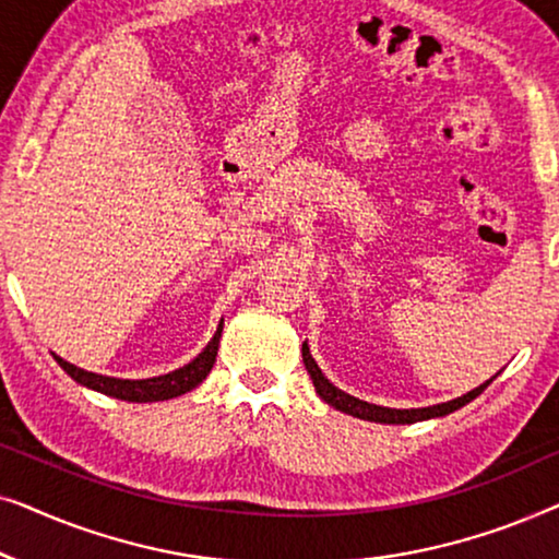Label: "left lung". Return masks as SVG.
Listing matches in <instances>:
<instances>
[{
  "instance_id": "left-lung-1",
  "label": "left lung",
  "mask_w": 559,
  "mask_h": 559,
  "mask_svg": "<svg viewBox=\"0 0 559 559\" xmlns=\"http://www.w3.org/2000/svg\"><path fill=\"white\" fill-rule=\"evenodd\" d=\"M302 361H305V369H308V373H310L312 384H316V392L320 394V400L328 402L331 407H335L338 412H346V415H350V417L369 419V423H381V425H412V423H423V419H430V417L450 415V412L461 409L463 404L476 400V396L484 392V389L496 379V377H491L486 381V384L476 386L468 394L457 396V400H453V402L432 404V407H419V409H392V407H379V404H369L364 400H356V396H350L346 392H341L338 386H333L331 381L323 377V371L318 369L316 358L310 356L308 343H302Z\"/></svg>"
}]
</instances>
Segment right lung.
<instances>
[{
    "mask_svg": "<svg viewBox=\"0 0 559 559\" xmlns=\"http://www.w3.org/2000/svg\"><path fill=\"white\" fill-rule=\"evenodd\" d=\"M221 331H224V323L218 325L216 335H213L209 346H205L201 354H198L193 361L182 366V369H175L165 377H152V379H114V377H102V373L79 369V366L63 361V358L52 354V358L60 364L68 377L73 381H79L81 386L94 389V392H102L106 396H117V400L124 402H163V400H173V396H180L195 389L201 381L209 377L213 364H216V354H218V341H221Z\"/></svg>",
    "mask_w": 559,
    "mask_h": 559,
    "instance_id": "right-lung-1",
    "label": "right lung"
}]
</instances>
